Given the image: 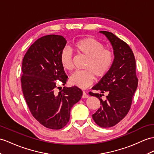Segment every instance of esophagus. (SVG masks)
<instances>
[{"label":"esophagus","instance_id":"obj_1","mask_svg":"<svg viewBox=\"0 0 154 154\" xmlns=\"http://www.w3.org/2000/svg\"><path fill=\"white\" fill-rule=\"evenodd\" d=\"M82 98H88V96L87 95V93H86L85 91H83V96H82Z\"/></svg>","mask_w":154,"mask_h":154}]
</instances>
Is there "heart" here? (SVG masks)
Listing matches in <instances>:
<instances>
[{
	"instance_id": "obj_1",
	"label": "heart",
	"mask_w": 154,
	"mask_h": 154,
	"mask_svg": "<svg viewBox=\"0 0 154 154\" xmlns=\"http://www.w3.org/2000/svg\"><path fill=\"white\" fill-rule=\"evenodd\" d=\"M73 48L79 55H82L87 60L84 71H78L71 75L69 81L71 85L79 88H87L96 79H102L108 73L112 67L115 54L112 50L106 48L102 42L93 38H85L75 42ZM60 63L67 71L73 69V53L69 48H63L60 56Z\"/></svg>"
}]
</instances>
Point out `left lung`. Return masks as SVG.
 I'll return each instance as SVG.
<instances>
[{
  "label": "left lung",
  "instance_id": "8db88e82",
  "mask_svg": "<svg viewBox=\"0 0 154 154\" xmlns=\"http://www.w3.org/2000/svg\"><path fill=\"white\" fill-rule=\"evenodd\" d=\"M100 33L112 44L115 59L108 73L92 88L102 94L92 92L89 94L100 101V108L92 115L94 122L100 127L108 128L120 122L129 112L138 79L135 58L130 46L111 32L102 31ZM105 92L108 95L102 100L101 97Z\"/></svg>",
  "mask_w": 154,
  "mask_h": 154
}]
</instances>
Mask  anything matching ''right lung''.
I'll return each instance as SVG.
<instances>
[{"instance_id": "1", "label": "right lung", "mask_w": 154, "mask_h": 154, "mask_svg": "<svg viewBox=\"0 0 154 154\" xmlns=\"http://www.w3.org/2000/svg\"><path fill=\"white\" fill-rule=\"evenodd\" d=\"M66 42L60 35L42 37L29 48L22 61L21 83L29 109L42 125L51 129L66 125L71 108L83 95L75 86L63 87L58 93L55 90L56 80L64 85L67 80L60 61Z\"/></svg>"}]
</instances>
